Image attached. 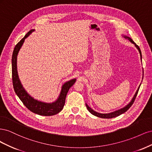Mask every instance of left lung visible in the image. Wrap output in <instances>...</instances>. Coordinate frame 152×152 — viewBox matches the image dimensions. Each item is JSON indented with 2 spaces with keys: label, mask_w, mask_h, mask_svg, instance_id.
Instances as JSON below:
<instances>
[{
  "label": "left lung",
  "mask_w": 152,
  "mask_h": 152,
  "mask_svg": "<svg viewBox=\"0 0 152 152\" xmlns=\"http://www.w3.org/2000/svg\"><path fill=\"white\" fill-rule=\"evenodd\" d=\"M124 37H125L126 39H128L129 40L131 41V42L132 44H134L135 45V46L137 48V49H138V50H139V52H140V56H141V52L140 48V47L138 46V45H137L131 38L128 37H126V36ZM140 87H139L138 89L137 90L136 93V94H135V95H134V98H132V99L131 102H130V103L129 104H127V105L126 106V107H125L122 108V109H121V110H117V111L113 112L110 113H98V112H96L94 111L93 110H92L87 104H86V107H87V110H89V112L91 113L94 115H95V116H96V117H98L102 118H110L116 117H117V116L120 115H121V114H122V113H125L126 112H127V110H128L129 109V108L132 105V104L134 103V100H135V99H136V96H137V93H138V91H139Z\"/></svg>",
  "instance_id": "1"
}]
</instances>
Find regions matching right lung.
<instances>
[{"mask_svg": "<svg viewBox=\"0 0 152 152\" xmlns=\"http://www.w3.org/2000/svg\"><path fill=\"white\" fill-rule=\"evenodd\" d=\"M34 30H31L25 36L18 42L14 49L12 56V80L13 88L16 94L25 107L31 112L43 116H51L60 112L63 108L65 103L66 96L70 87L74 84L76 79H72L64 84L62 87L60 95L56 102L53 103H45L39 102L32 98L27 94L21 84L18 78L16 66L17 55L20 49L22 44H23L25 39L28 37L29 35L33 32Z\"/></svg>", "mask_w": 152, "mask_h": 152, "instance_id": "1", "label": "right lung"}]
</instances>
